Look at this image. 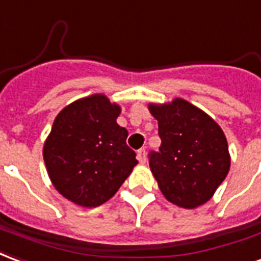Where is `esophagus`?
Returning a JSON list of instances; mask_svg holds the SVG:
<instances>
[{
	"label": "esophagus",
	"mask_w": 261,
	"mask_h": 261,
	"mask_svg": "<svg viewBox=\"0 0 261 261\" xmlns=\"http://www.w3.org/2000/svg\"><path fill=\"white\" fill-rule=\"evenodd\" d=\"M138 160H139V163H142V164L146 163V150L144 149L138 150Z\"/></svg>",
	"instance_id": "1"
}]
</instances>
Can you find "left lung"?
Segmentation results:
<instances>
[{"instance_id":"1","label":"left lung","mask_w":261,"mask_h":261,"mask_svg":"<svg viewBox=\"0 0 261 261\" xmlns=\"http://www.w3.org/2000/svg\"><path fill=\"white\" fill-rule=\"evenodd\" d=\"M159 121L161 146L150 151L149 165L167 200L184 208L208 201L225 179L231 159L218 123L184 98L150 104Z\"/></svg>"}]
</instances>
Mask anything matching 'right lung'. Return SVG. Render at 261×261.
Here are the masks:
<instances>
[{
	"mask_svg": "<svg viewBox=\"0 0 261 261\" xmlns=\"http://www.w3.org/2000/svg\"><path fill=\"white\" fill-rule=\"evenodd\" d=\"M121 107L104 94L76 100L57 115L44 143V163L55 189L83 207H97L117 193L136 153L128 130L117 123Z\"/></svg>",
	"mask_w": 261,
	"mask_h": 261,
	"instance_id": "add662e5",
	"label": "right lung"
}]
</instances>
